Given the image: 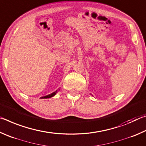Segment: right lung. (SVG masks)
<instances>
[{
    "instance_id": "obj_1",
    "label": "right lung",
    "mask_w": 146,
    "mask_h": 146,
    "mask_svg": "<svg viewBox=\"0 0 146 146\" xmlns=\"http://www.w3.org/2000/svg\"><path fill=\"white\" fill-rule=\"evenodd\" d=\"M56 93H57V90L55 91V92H53V93H52L49 94V95H46V96H44V97H40V98H49L53 97H54V96H55V95H56Z\"/></svg>"
}]
</instances>
